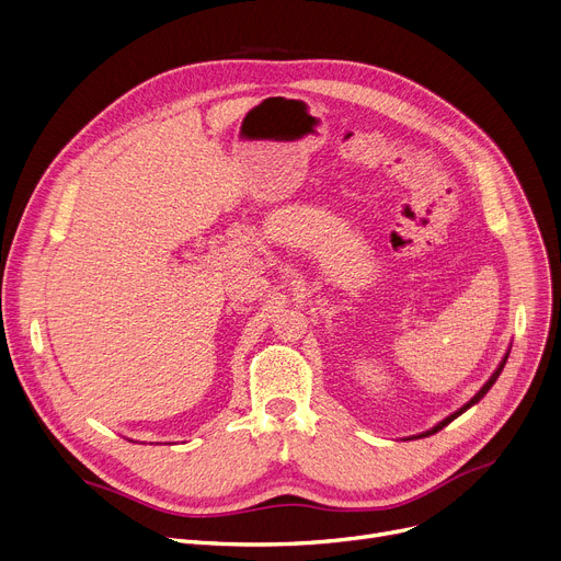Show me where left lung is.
I'll list each match as a JSON object with an SVG mask.
<instances>
[{"mask_svg": "<svg viewBox=\"0 0 561 561\" xmlns=\"http://www.w3.org/2000/svg\"><path fill=\"white\" fill-rule=\"evenodd\" d=\"M506 358H510V352H506V354H504V358L500 360V365H497V369H495V371H493V375H491V379H489V381H486V383H484L482 388H479V392H477V394H474V397L470 399V402H468V404H463V407H461L459 411H455V413H451V415H447V417H445L443 422H438L436 426H432V430H430V432H422V434H417V436H411V438H407V440H413V438H426V436H432V434L440 432V430H443V426H447V424H449L451 420H457V417H459L461 413H466V411H468L470 407H474V404L479 402V399H482V397H484V394H486V392L491 390V386H493V383L497 381V377H500V371H502V367H504Z\"/></svg>", "mask_w": 561, "mask_h": 561, "instance_id": "obj_1", "label": "left lung"}]
</instances>
